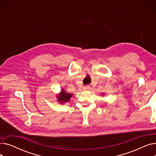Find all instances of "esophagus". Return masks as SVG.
<instances>
[{"label": "esophagus", "instance_id": "obj_1", "mask_svg": "<svg viewBox=\"0 0 156 156\" xmlns=\"http://www.w3.org/2000/svg\"><path fill=\"white\" fill-rule=\"evenodd\" d=\"M90 89H91V87L89 86V85L85 86V87H83V90H90Z\"/></svg>", "mask_w": 156, "mask_h": 156}]
</instances>
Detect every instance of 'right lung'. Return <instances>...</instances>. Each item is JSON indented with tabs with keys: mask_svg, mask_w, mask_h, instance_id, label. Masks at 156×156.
Wrapping results in <instances>:
<instances>
[{
	"mask_svg": "<svg viewBox=\"0 0 156 156\" xmlns=\"http://www.w3.org/2000/svg\"><path fill=\"white\" fill-rule=\"evenodd\" d=\"M72 95H73V94H69V93L65 92L64 90L62 89L61 93L59 94L58 95H57V101L61 104L68 102L70 99V98L72 97Z\"/></svg>",
	"mask_w": 156,
	"mask_h": 156,
	"instance_id": "1",
	"label": "right lung"
}]
</instances>
